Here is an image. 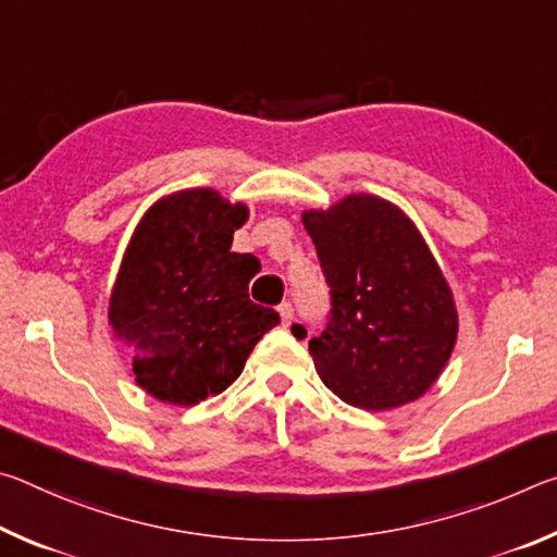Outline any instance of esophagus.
Listing matches in <instances>:
<instances>
[{"mask_svg":"<svg viewBox=\"0 0 557 557\" xmlns=\"http://www.w3.org/2000/svg\"><path fill=\"white\" fill-rule=\"evenodd\" d=\"M277 312H280V319L285 326H289L292 319H295V307H292L289 301H282V305L277 307Z\"/></svg>","mask_w":557,"mask_h":557,"instance_id":"esophagus-1","label":"esophagus"}]
</instances>
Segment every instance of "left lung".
Wrapping results in <instances>:
<instances>
[{
    "instance_id": "1",
    "label": "left lung",
    "mask_w": 557,
    "mask_h": 557,
    "mask_svg": "<svg viewBox=\"0 0 557 557\" xmlns=\"http://www.w3.org/2000/svg\"><path fill=\"white\" fill-rule=\"evenodd\" d=\"M301 223L332 287V317L309 338L319 379L361 410L418 400L457 344L455 295L410 215L373 194H348ZM307 336L301 324L292 326Z\"/></svg>"
}]
</instances>
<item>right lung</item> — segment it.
<instances>
[{
    "label": "right lung",
    "mask_w": 557,
    "mask_h": 557,
    "mask_svg": "<svg viewBox=\"0 0 557 557\" xmlns=\"http://www.w3.org/2000/svg\"><path fill=\"white\" fill-rule=\"evenodd\" d=\"M245 221L248 206L201 186L162 196L132 233L108 322L152 398L196 405L223 393L280 324L275 309L248 297L260 260L231 250Z\"/></svg>",
    "instance_id": "obj_1"
}]
</instances>
